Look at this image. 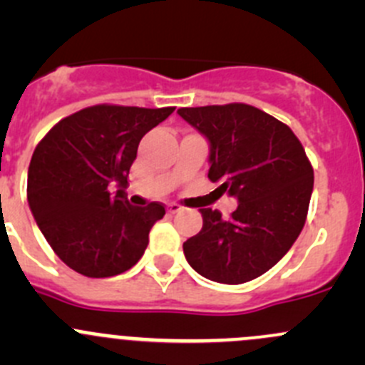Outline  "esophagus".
Listing matches in <instances>:
<instances>
[{
	"mask_svg": "<svg viewBox=\"0 0 365 365\" xmlns=\"http://www.w3.org/2000/svg\"><path fill=\"white\" fill-rule=\"evenodd\" d=\"M182 205H178V203H169L168 205V212L169 213H178V212H182Z\"/></svg>",
	"mask_w": 365,
	"mask_h": 365,
	"instance_id": "1",
	"label": "esophagus"
}]
</instances>
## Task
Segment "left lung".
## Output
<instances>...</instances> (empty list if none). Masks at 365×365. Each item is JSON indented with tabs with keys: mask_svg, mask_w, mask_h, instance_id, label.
<instances>
[{
	"mask_svg": "<svg viewBox=\"0 0 365 365\" xmlns=\"http://www.w3.org/2000/svg\"><path fill=\"white\" fill-rule=\"evenodd\" d=\"M178 114L208 138V178L240 203L230 219L200 208L203 227L183 244V254L210 281H252L292 249L304 227L314 183L311 160L288 125L254 106L180 108Z\"/></svg>",
	"mask_w": 365,
	"mask_h": 365,
	"instance_id": "obj_1",
	"label": "left lung"
}]
</instances>
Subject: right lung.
I'll list each match as a JSON object with an SVG mask.
<instances>
[{
    "mask_svg": "<svg viewBox=\"0 0 365 365\" xmlns=\"http://www.w3.org/2000/svg\"><path fill=\"white\" fill-rule=\"evenodd\" d=\"M175 108L97 104L58 121L36 145L28 169V203L56 256L77 274L113 277L148 247L162 203L134 206L125 196L128 171L146 132ZM118 181L113 195L108 183Z\"/></svg>",
    "mask_w": 365,
    "mask_h": 365,
    "instance_id": "add662e5",
    "label": "right lung"
}]
</instances>
